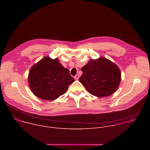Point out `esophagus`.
Listing matches in <instances>:
<instances>
[{"mask_svg": "<svg viewBox=\"0 0 150 150\" xmlns=\"http://www.w3.org/2000/svg\"><path fill=\"white\" fill-rule=\"evenodd\" d=\"M79 77H80V76L79 75V74H76L75 76H74V79H75V80H79Z\"/></svg>", "mask_w": 150, "mask_h": 150, "instance_id": "obj_1", "label": "esophagus"}]
</instances>
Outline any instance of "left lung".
<instances>
[{
    "label": "left lung",
    "instance_id": "obj_1",
    "mask_svg": "<svg viewBox=\"0 0 150 150\" xmlns=\"http://www.w3.org/2000/svg\"><path fill=\"white\" fill-rule=\"evenodd\" d=\"M79 81L92 95L108 96L117 89L121 73L118 67L105 58L89 61L81 68Z\"/></svg>",
    "mask_w": 150,
    "mask_h": 150
}]
</instances>
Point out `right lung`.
<instances>
[{"label":"right lung","mask_w":150,"mask_h":150,"mask_svg":"<svg viewBox=\"0 0 150 150\" xmlns=\"http://www.w3.org/2000/svg\"><path fill=\"white\" fill-rule=\"evenodd\" d=\"M74 81L58 59L44 57L33 66L28 77L29 86L38 98L53 100L64 95L69 86Z\"/></svg>","instance_id":"obj_1"}]
</instances>
